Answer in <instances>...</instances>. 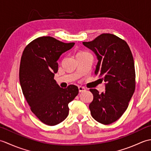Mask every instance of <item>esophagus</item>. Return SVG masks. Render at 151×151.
I'll list each match as a JSON object with an SVG mask.
<instances>
[{
    "label": "esophagus",
    "mask_w": 151,
    "mask_h": 151,
    "mask_svg": "<svg viewBox=\"0 0 151 151\" xmlns=\"http://www.w3.org/2000/svg\"><path fill=\"white\" fill-rule=\"evenodd\" d=\"M78 90L80 93H81L86 91V89L84 87H82V86H78Z\"/></svg>",
    "instance_id": "34e87169"
}]
</instances>
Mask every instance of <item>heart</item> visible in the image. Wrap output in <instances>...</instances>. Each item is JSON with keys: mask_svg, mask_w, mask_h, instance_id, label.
I'll use <instances>...</instances> for the list:
<instances>
[{"mask_svg": "<svg viewBox=\"0 0 151 151\" xmlns=\"http://www.w3.org/2000/svg\"><path fill=\"white\" fill-rule=\"evenodd\" d=\"M86 53H88V52H85V51H79V52H78L77 54H76V56L82 55V54H84Z\"/></svg>", "mask_w": 151, "mask_h": 151, "instance_id": "obj_1", "label": "heart"}]
</instances>
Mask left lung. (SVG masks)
I'll return each instance as SVG.
<instances>
[{
  "instance_id": "obj_1",
  "label": "left lung",
  "mask_w": 151,
  "mask_h": 151,
  "mask_svg": "<svg viewBox=\"0 0 151 151\" xmlns=\"http://www.w3.org/2000/svg\"><path fill=\"white\" fill-rule=\"evenodd\" d=\"M97 56L95 75L106 82L102 93L90 89L93 99L89 108L91 116L110 124L126 111L136 88V73L132 52L124 40L114 34H102L91 41L83 42Z\"/></svg>"
}]
</instances>
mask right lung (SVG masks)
Returning <instances> with one entry per match:
<instances>
[{"mask_svg": "<svg viewBox=\"0 0 151 151\" xmlns=\"http://www.w3.org/2000/svg\"><path fill=\"white\" fill-rule=\"evenodd\" d=\"M74 45L43 36L31 41L22 52L19 67L22 93L31 111L49 126L65 119L69 103L78 94L77 86L71 84L63 89L54 79L58 70V60Z\"/></svg>", "mask_w": 151, "mask_h": 151, "instance_id": "right-lung-1", "label": "right lung"}]
</instances>
